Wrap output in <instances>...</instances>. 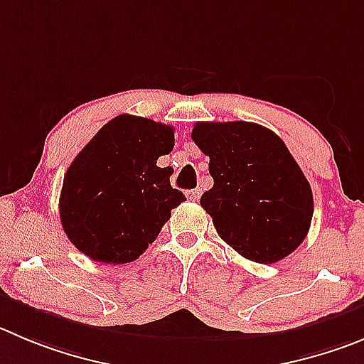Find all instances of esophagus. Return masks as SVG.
Returning <instances> with one entry per match:
<instances>
[{"mask_svg": "<svg viewBox=\"0 0 364 364\" xmlns=\"http://www.w3.org/2000/svg\"><path fill=\"white\" fill-rule=\"evenodd\" d=\"M186 198L192 199V201H198L199 198H201V188H193V190H188L186 192Z\"/></svg>", "mask_w": 364, "mask_h": 364, "instance_id": "34e87169", "label": "esophagus"}]
</instances>
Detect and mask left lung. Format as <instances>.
I'll list each match as a JSON object with an SVG mask.
<instances>
[{
  "mask_svg": "<svg viewBox=\"0 0 364 364\" xmlns=\"http://www.w3.org/2000/svg\"><path fill=\"white\" fill-rule=\"evenodd\" d=\"M192 140L210 158L213 186L201 206L220 239L259 264L293 253L311 228L314 201L284 141L251 122H199Z\"/></svg>",
  "mask_w": 364,
  "mask_h": 364,
  "instance_id": "left-lung-1",
  "label": "left lung"
}]
</instances>
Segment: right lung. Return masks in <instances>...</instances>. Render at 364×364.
Here are the masks:
<instances>
[{"mask_svg":"<svg viewBox=\"0 0 364 364\" xmlns=\"http://www.w3.org/2000/svg\"><path fill=\"white\" fill-rule=\"evenodd\" d=\"M172 149L171 125L132 114L107 122L64 176L59 213L71 244L97 262L138 259L186 201L171 166L156 165Z\"/></svg>","mask_w":364,"mask_h":364,"instance_id":"add662e5","label":"right lung"}]
</instances>
